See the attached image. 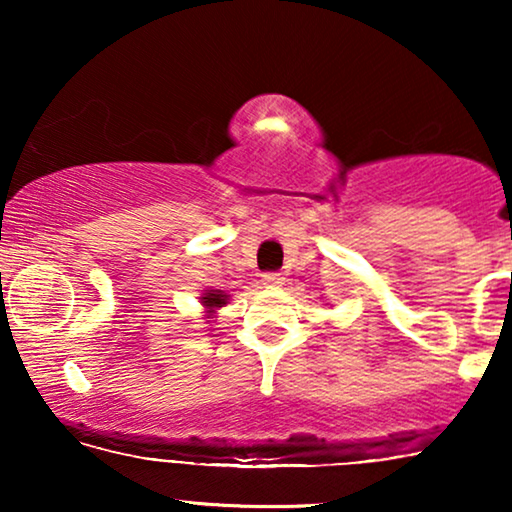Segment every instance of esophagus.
Returning a JSON list of instances; mask_svg holds the SVG:
<instances>
[{
  "label": "esophagus",
  "mask_w": 512,
  "mask_h": 512,
  "mask_svg": "<svg viewBox=\"0 0 512 512\" xmlns=\"http://www.w3.org/2000/svg\"><path fill=\"white\" fill-rule=\"evenodd\" d=\"M261 282L265 286H282L284 284V277H282V272H265Z\"/></svg>",
  "instance_id": "esophagus-1"
}]
</instances>
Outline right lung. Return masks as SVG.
<instances>
[{"label":"right lung","mask_w":512,"mask_h":512,"mask_svg":"<svg viewBox=\"0 0 512 512\" xmlns=\"http://www.w3.org/2000/svg\"><path fill=\"white\" fill-rule=\"evenodd\" d=\"M226 300H228V296H226V293H221V291H212V293H205V296H202V303L207 305V310H216V307H223V305H226Z\"/></svg>","instance_id":"1"}]
</instances>
